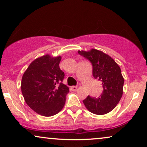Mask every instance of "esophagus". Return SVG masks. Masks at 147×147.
Instances as JSON below:
<instances>
[{"instance_id":"esophagus-1","label":"esophagus","mask_w":147,"mask_h":147,"mask_svg":"<svg viewBox=\"0 0 147 147\" xmlns=\"http://www.w3.org/2000/svg\"><path fill=\"white\" fill-rule=\"evenodd\" d=\"M71 88L72 90H73V91H75V90H76V89H77V86H71Z\"/></svg>"}]
</instances>
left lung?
Listing matches in <instances>:
<instances>
[{
	"label": "left lung",
	"instance_id": "left-lung-1",
	"mask_svg": "<svg viewBox=\"0 0 147 147\" xmlns=\"http://www.w3.org/2000/svg\"><path fill=\"white\" fill-rule=\"evenodd\" d=\"M78 54L88 59L92 66V75L102 82L103 92L98 98L89 95L83 100L86 108L94 114L102 115L111 112L121 100L123 92L124 78L121 68L107 54L96 49L78 51Z\"/></svg>",
	"mask_w": 147,
	"mask_h": 147
}]
</instances>
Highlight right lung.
<instances>
[{"instance_id":"obj_1","label":"right lung","mask_w":147,"mask_h":147,"mask_svg":"<svg viewBox=\"0 0 147 147\" xmlns=\"http://www.w3.org/2000/svg\"><path fill=\"white\" fill-rule=\"evenodd\" d=\"M61 57L47 55L33 61L22 76L21 91L28 106L38 114L51 117L65 106L69 88L63 83Z\"/></svg>"}]
</instances>
